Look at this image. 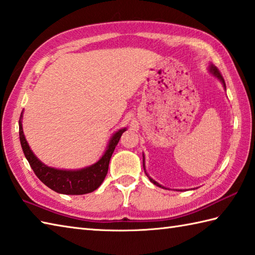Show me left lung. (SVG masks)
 Segmentation results:
<instances>
[{
    "label": "left lung",
    "instance_id": "8db88e82",
    "mask_svg": "<svg viewBox=\"0 0 255 255\" xmlns=\"http://www.w3.org/2000/svg\"><path fill=\"white\" fill-rule=\"evenodd\" d=\"M208 71H209V73H210L212 76H214L216 78H218L219 81L221 82V84L223 85V87H224V89H226V83H224V79H223V77H222V75L220 74V72H219V69L214 66V65H212V64H210L209 65V67H208ZM143 156V154H142ZM142 162H143V169H144V172H146V174H147V177L149 178V180H150L153 184H156V186H158V187H160V188H166V187H163V186H161V184H159L157 181H154L152 178H150L148 176V173H147V171H146V168H144V156H143V160H142ZM167 189V188H166Z\"/></svg>",
    "mask_w": 255,
    "mask_h": 255
}]
</instances>
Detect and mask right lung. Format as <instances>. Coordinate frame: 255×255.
Segmentation results:
<instances>
[{"instance_id":"add662e5","label":"right lung","mask_w":255,"mask_h":255,"mask_svg":"<svg viewBox=\"0 0 255 255\" xmlns=\"http://www.w3.org/2000/svg\"><path fill=\"white\" fill-rule=\"evenodd\" d=\"M22 115L18 121V132L23 152L25 154V158L27 159L29 166L33 169V171L45 186L51 188L55 192L63 194L89 193L96 190L101 186L107 174L109 160H111L112 154L115 148H116L123 132L126 131L127 128L119 129L118 131L113 134V137L109 140V143L106 148V151L104 152L102 158L97 162H95L92 166L77 169V170H66V169L48 167L35 156L34 152L31 150V147L28 146L26 138L24 136L22 126Z\"/></svg>"}]
</instances>
